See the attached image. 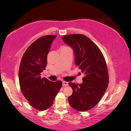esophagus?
<instances>
[{
    "mask_svg": "<svg viewBox=\"0 0 131 131\" xmlns=\"http://www.w3.org/2000/svg\"><path fill=\"white\" fill-rule=\"evenodd\" d=\"M68 83L67 82H65V81H63V87H65V86H68Z\"/></svg>",
    "mask_w": 131,
    "mask_h": 131,
    "instance_id": "esophagus-1",
    "label": "esophagus"
}]
</instances>
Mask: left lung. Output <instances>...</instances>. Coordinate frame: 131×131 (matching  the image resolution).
<instances>
[{"instance_id":"left-lung-1","label":"left lung","mask_w":131,"mask_h":131,"mask_svg":"<svg viewBox=\"0 0 131 131\" xmlns=\"http://www.w3.org/2000/svg\"><path fill=\"white\" fill-rule=\"evenodd\" d=\"M62 39L73 48L75 64L85 75L82 84L68 83L73 89L68 102L78 111H89L100 101L108 88L109 76L105 59L98 47L83 34L65 35Z\"/></svg>"}]
</instances>
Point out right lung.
Returning a JSON list of instances; mask_svg holds the SVG:
<instances>
[{
	"mask_svg": "<svg viewBox=\"0 0 131 131\" xmlns=\"http://www.w3.org/2000/svg\"><path fill=\"white\" fill-rule=\"evenodd\" d=\"M56 35L42 36L26 50L19 65L18 78L20 90L29 104L43 111L49 108L62 86L61 81L51 82L41 73L46 70L47 55Z\"/></svg>",
	"mask_w": 131,
	"mask_h": 131,
	"instance_id": "obj_1",
	"label": "right lung"
}]
</instances>
